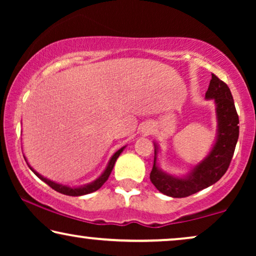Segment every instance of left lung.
I'll return each instance as SVG.
<instances>
[{"label":"left lung","instance_id":"obj_1","mask_svg":"<svg viewBox=\"0 0 256 256\" xmlns=\"http://www.w3.org/2000/svg\"><path fill=\"white\" fill-rule=\"evenodd\" d=\"M206 99L216 102L218 118V136L208 156L196 166L186 177L170 176L157 166L155 144V158L150 180L163 194L174 198H184L196 192L211 186L222 178L228 169L234 150L239 138V116H238L232 93L222 80L212 73Z\"/></svg>","mask_w":256,"mask_h":256}]
</instances>
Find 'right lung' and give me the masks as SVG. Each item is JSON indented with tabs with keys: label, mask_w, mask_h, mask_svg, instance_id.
Segmentation results:
<instances>
[{
	"label": "right lung",
	"mask_w": 256,
	"mask_h": 256,
	"mask_svg": "<svg viewBox=\"0 0 256 256\" xmlns=\"http://www.w3.org/2000/svg\"><path fill=\"white\" fill-rule=\"evenodd\" d=\"M124 148L118 149V152H115L113 156H112V158L110 160V163H108L106 170L104 171L102 174H101V176L98 178V180L92 182V183H90V184H87V185H84V186H79V188H70V186H66V185L54 183V182L48 180V178H45V177L42 176V174H38L37 171H34L32 168L29 166V164H28V166H29L30 169L34 171V174H36V176L40 178V180L45 182V183H46L48 186L52 188H54V190H56L57 192H59V194H66V196H73V197H78V196H84V194H92V192L99 190V188L102 186V185L104 184V182L108 180V177H110L112 170H113V168H114V164H115V162H116L118 157L120 156V154L124 152ZM24 158H26V157H24Z\"/></svg>",
	"instance_id": "obj_1"
}]
</instances>
